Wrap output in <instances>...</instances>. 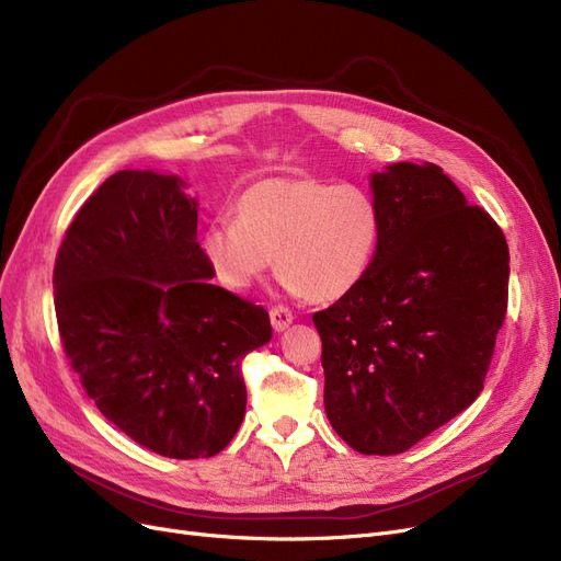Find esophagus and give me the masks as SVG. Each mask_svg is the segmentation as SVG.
I'll return each instance as SVG.
<instances>
[{
	"label": "esophagus",
	"instance_id": "esophagus-1",
	"mask_svg": "<svg viewBox=\"0 0 561 561\" xmlns=\"http://www.w3.org/2000/svg\"><path fill=\"white\" fill-rule=\"evenodd\" d=\"M268 318H272V327H274V332H285L287 327L293 324V313H289L285 306H274L272 311H268Z\"/></svg>",
	"mask_w": 561,
	"mask_h": 561
}]
</instances>
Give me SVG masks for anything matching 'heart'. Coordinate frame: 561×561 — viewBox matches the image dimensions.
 I'll list each match as a JSON object with an SVG mask.
<instances>
[{"label": "heart", "mask_w": 561, "mask_h": 561, "mask_svg": "<svg viewBox=\"0 0 561 561\" xmlns=\"http://www.w3.org/2000/svg\"><path fill=\"white\" fill-rule=\"evenodd\" d=\"M237 220L218 218L202 237L204 257L229 289L253 287L272 264L289 295L330 304L369 276L382 241L376 199L359 185L316 176H268L248 185Z\"/></svg>", "instance_id": "1"}]
</instances>
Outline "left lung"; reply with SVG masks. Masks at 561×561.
<instances>
[{
	"mask_svg": "<svg viewBox=\"0 0 561 561\" xmlns=\"http://www.w3.org/2000/svg\"><path fill=\"white\" fill-rule=\"evenodd\" d=\"M382 241L369 276L313 316L324 411L362 455H399L482 392L508 301L504 231L436 164L369 176Z\"/></svg>",
	"mask_w": 561,
	"mask_h": 561,
	"instance_id": "8db88e82",
	"label": "left lung"
}]
</instances>
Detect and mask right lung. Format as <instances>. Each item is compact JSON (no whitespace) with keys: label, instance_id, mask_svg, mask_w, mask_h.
<instances>
[{"label":"right lung","instance_id":"obj_1","mask_svg":"<svg viewBox=\"0 0 561 561\" xmlns=\"http://www.w3.org/2000/svg\"><path fill=\"white\" fill-rule=\"evenodd\" d=\"M173 173L123 169L69 225L53 289L62 345L102 415L171 459L218 455L245 415L241 359L262 306L210 285L199 202Z\"/></svg>","mask_w":561,"mask_h":561}]
</instances>
